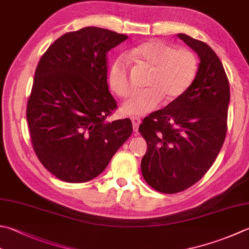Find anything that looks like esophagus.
I'll return each mask as SVG.
<instances>
[{
  "label": "esophagus",
  "instance_id": "obj_1",
  "mask_svg": "<svg viewBox=\"0 0 249 249\" xmlns=\"http://www.w3.org/2000/svg\"><path fill=\"white\" fill-rule=\"evenodd\" d=\"M131 122H133L134 130H135V131H138V127H139L140 123H141L140 119H138V118H131Z\"/></svg>",
  "mask_w": 249,
  "mask_h": 249
}]
</instances>
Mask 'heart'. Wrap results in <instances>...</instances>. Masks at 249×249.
I'll list each match as a JSON object with an SVG mask.
<instances>
[{
  "label": "heart",
  "mask_w": 249,
  "mask_h": 249,
  "mask_svg": "<svg viewBox=\"0 0 249 249\" xmlns=\"http://www.w3.org/2000/svg\"><path fill=\"white\" fill-rule=\"evenodd\" d=\"M131 59H137L151 67L145 86L122 106L127 115H144L160 105L164 97L172 101L181 96L191 85L196 73V59L186 48H173L168 44L152 40L140 44L127 53ZM109 84L116 95L125 98L133 91L127 58L121 56L109 70Z\"/></svg>",
  "instance_id": "obj_1"
}]
</instances>
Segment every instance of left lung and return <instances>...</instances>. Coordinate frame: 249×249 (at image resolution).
Masks as SVG:
<instances>
[{
  "instance_id": "obj_1",
  "label": "left lung",
  "mask_w": 249,
  "mask_h": 249,
  "mask_svg": "<svg viewBox=\"0 0 249 249\" xmlns=\"http://www.w3.org/2000/svg\"><path fill=\"white\" fill-rule=\"evenodd\" d=\"M177 36L197 53L196 75L181 96L139 126L148 147L141 173L150 187L168 194L193 186L215 162L226 138L230 102L229 81L216 53L187 34Z\"/></svg>"
}]
</instances>
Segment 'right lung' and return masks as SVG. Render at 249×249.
I'll list each match as a JSON object with an SVG mask.
<instances>
[{"label": "right lung", "mask_w": 249, "mask_h": 249, "mask_svg": "<svg viewBox=\"0 0 249 249\" xmlns=\"http://www.w3.org/2000/svg\"><path fill=\"white\" fill-rule=\"evenodd\" d=\"M127 36L97 27L68 32L38 61L27 107L33 149L43 166L67 182H86L108 166L133 133L107 82V55Z\"/></svg>", "instance_id": "right-lung-1"}]
</instances>
